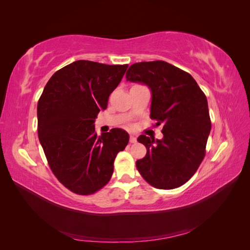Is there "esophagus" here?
<instances>
[{
	"label": "esophagus",
	"instance_id": "esophagus-1",
	"mask_svg": "<svg viewBox=\"0 0 250 250\" xmlns=\"http://www.w3.org/2000/svg\"><path fill=\"white\" fill-rule=\"evenodd\" d=\"M129 141H130V143H135L137 142V137H134V135H130Z\"/></svg>",
	"mask_w": 250,
	"mask_h": 250
}]
</instances>
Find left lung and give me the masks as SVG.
<instances>
[{"mask_svg": "<svg viewBox=\"0 0 250 250\" xmlns=\"http://www.w3.org/2000/svg\"><path fill=\"white\" fill-rule=\"evenodd\" d=\"M126 80L150 88V118L163 125L162 140L138 138L147 149L146 156L137 161L140 174L162 190L183 186L206 155L211 127L206 95L190 74L162 60L133 63Z\"/></svg>", "mask_w": 250, "mask_h": 250, "instance_id": "1", "label": "left lung"}]
</instances>
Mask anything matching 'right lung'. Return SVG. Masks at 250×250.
I'll list each match as a JSON object with an SVG mask.
<instances>
[{
	"mask_svg": "<svg viewBox=\"0 0 250 250\" xmlns=\"http://www.w3.org/2000/svg\"><path fill=\"white\" fill-rule=\"evenodd\" d=\"M128 64L77 60L50 78L37 103V132L52 172L70 191L89 195L106 185L129 141L121 128L97 135L95 120Z\"/></svg>",
	"mask_w": 250,
	"mask_h": 250,
	"instance_id": "1",
	"label": "right lung"
}]
</instances>
